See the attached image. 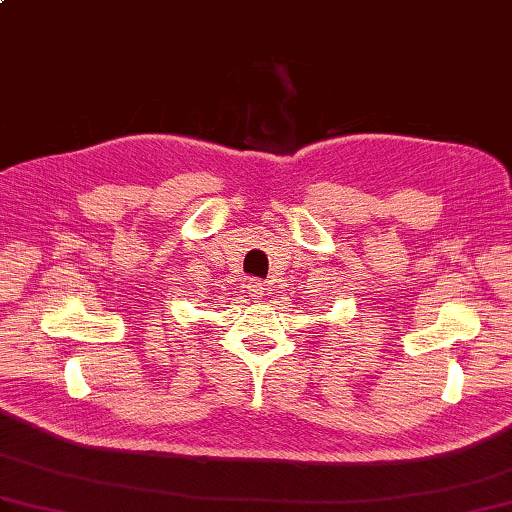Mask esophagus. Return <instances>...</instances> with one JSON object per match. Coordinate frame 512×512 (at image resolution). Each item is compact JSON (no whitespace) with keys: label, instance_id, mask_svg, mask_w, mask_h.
Returning a JSON list of instances; mask_svg holds the SVG:
<instances>
[{"label":"esophagus","instance_id":"esophagus-1","mask_svg":"<svg viewBox=\"0 0 512 512\" xmlns=\"http://www.w3.org/2000/svg\"><path fill=\"white\" fill-rule=\"evenodd\" d=\"M247 291H249V295H252V299H263L269 289H267V282H263V280H249Z\"/></svg>","mask_w":512,"mask_h":512}]
</instances>
